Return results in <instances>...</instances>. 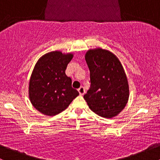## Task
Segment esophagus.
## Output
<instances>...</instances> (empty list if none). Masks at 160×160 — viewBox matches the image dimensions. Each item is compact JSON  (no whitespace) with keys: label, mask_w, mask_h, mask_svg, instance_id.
<instances>
[{"label":"esophagus","mask_w":160,"mask_h":160,"mask_svg":"<svg viewBox=\"0 0 160 160\" xmlns=\"http://www.w3.org/2000/svg\"><path fill=\"white\" fill-rule=\"evenodd\" d=\"M78 92H79L80 95H83L84 94H85V88H84L83 86H81L78 89Z\"/></svg>","instance_id":"obj_1"}]
</instances>
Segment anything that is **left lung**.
<instances>
[{"label":"left lung","instance_id":"left-lung-1","mask_svg":"<svg viewBox=\"0 0 160 160\" xmlns=\"http://www.w3.org/2000/svg\"><path fill=\"white\" fill-rule=\"evenodd\" d=\"M91 85L84 95L92 112L103 118L119 114L128 102L129 84L124 68L113 53L102 48L90 49L85 54Z\"/></svg>","mask_w":160,"mask_h":160}]
</instances>
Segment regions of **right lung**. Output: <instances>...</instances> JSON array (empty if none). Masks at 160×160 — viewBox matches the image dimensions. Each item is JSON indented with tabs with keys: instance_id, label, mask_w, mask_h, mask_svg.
<instances>
[{
	"instance_id": "right-lung-1",
	"label": "right lung",
	"mask_w": 160,
	"mask_h": 160,
	"mask_svg": "<svg viewBox=\"0 0 160 160\" xmlns=\"http://www.w3.org/2000/svg\"><path fill=\"white\" fill-rule=\"evenodd\" d=\"M73 54L48 52L38 59L29 82L28 95L33 106L46 116L62 112L79 93L65 74Z\"/></svg>"
}]
</instances>
